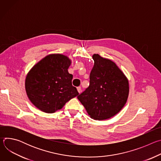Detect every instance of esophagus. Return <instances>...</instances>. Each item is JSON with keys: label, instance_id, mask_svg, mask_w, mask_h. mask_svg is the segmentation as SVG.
<instances>
[{"label": "esophagus", "instance_id": "1", "mask_svg": "<svg viewBox=\"0 0 161 161\" xmlns=\"http://www.w3.org/2000/svg\"><path fill=\"white\" fill-rule=\"evenodd\" d=\"M77 90H78V92L80 94L81 92V86H78L77 87Z\"/></svg>", "mask_w": 161, "mask_h": 161}]
</instances>
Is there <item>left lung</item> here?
Segmentation results:
<instances>
[{
	"label": "left lung",
	"instance_id": "obj_1",
	"mask_svg": "<svg viewBox=\"0 0 161 161\" xmlns=\"http://www.w3.org/2000/svg\"><path fill=\"white\" fill-rule=\"evenodd\" d=\"M92 58L94 65L90 74V85L78 99L92 119L103 120L115 115L124 106L129 82L113 62L98 54Z\"/></svg>",
	"mask_w": 161,
	"mask_h": 161
}]
</instances>
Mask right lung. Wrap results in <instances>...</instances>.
<instances>
[{
	"label": "right lung",
	"instance_id": "1",
	"mask_svg": "<svg viewBox=\"0 0 161 161\" xmlns=\"http://www.w3.org/2000/svg\"><path fill=\"white\" fill-rule=\"evenodd\" d=\"M71 60L66 56L52 54L36 64L25 80L27 94L40 110L52 113L79 93L72 85L73 75L68 73Z\"/></svg>",
	"mask_w": 161,
	"mask_h": 161
}]
</instances>
